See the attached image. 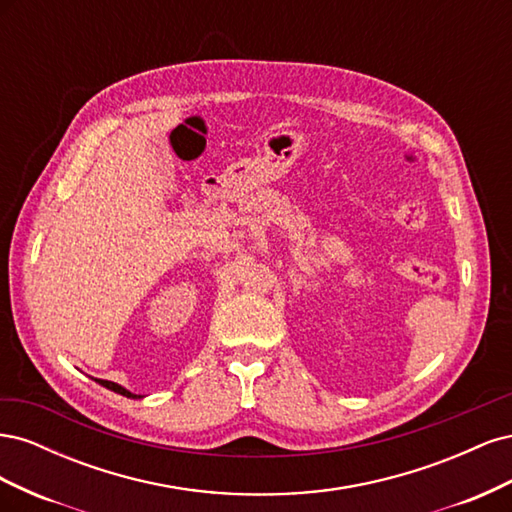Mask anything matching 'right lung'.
<instances>
[{
	"instance_id": "add662e5",
	"label": "right lung",
	"mask_w": 512,
	"mask_h": 512,
	"mask_svg": "<svg viewBox=\"0 0 512 512\" xmlns=\"http://www.w3.org/2000/svg\"><path fill=\"white\" fill-rule=\"evenodd\" d=\"M98 382H100L102 386H106V389H111V391H115V393H119V395H123V397H132V399L138 397V395L126 391V389H123V386H119V384H115V382H108V380H98Z\"/></svg>"
}]
</instances>
